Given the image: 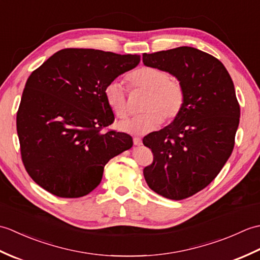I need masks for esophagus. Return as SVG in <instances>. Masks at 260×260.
<instances>
[{"mask_svg": "<svg viewBox=\"0 0 260 260\" xmlns=\"http://www.w3.org/2000/svg\"><path fill=\"white\" fill-rule=\"evenodd\" d=\"M133 143H134L135 145H141V144H142V140H141V137L134 136V137H133Z\"/></svg>", "mask_w": 260, "mask_h": 260, "instance_id": "esophagus-1", "label": "esophagus"}]
</instances>
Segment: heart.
<instances>
[{
    "instance_id": "b5f03b06",
    "label": "heart",
    "mask_w": 260,
    "mask_h": 260,
    "mask_svg": "<svg viewBox=\"0 0 260 260\" xmlns=\"http://www.w3.org/2000/svg\"><path fill=\"white\" fill-rule=\"evenodd\" d=\"M129 87L144 89L147 95L143 103L145 112L119 124L121 129L145 134L165 120H173L180 115L185 102V91L179 79L170 77L167 70L155 66H143L126 76ZM105 101L119 119L129 114L127 89L120 81L108 82L104 89Z\"/></svg>"
}]
</instances>
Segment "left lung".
I'll use <instances>...</instances> for the list:
<instances>
[{"mask_svg":"<svg viewBox=\"0 0 260 260\" xmlns=\"http://www.w3.org/2000/svg\"><path fill=\"white\" fill-rule=\"evenodd\" d=\"M143 62L167 70L184 88L173 123L143 139L153 153V163L143 170L147 185L183 200L211 183L233 153L240 117L234 82L221 61L191 47L144 53Z\"/></svg>","mask_w":260,"mask_h":260,"instance_id":"left-lung-1","label":"left lung"}]
</instances>
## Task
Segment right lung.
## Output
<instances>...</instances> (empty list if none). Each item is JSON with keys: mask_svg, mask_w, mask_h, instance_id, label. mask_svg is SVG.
I'll return each mask as SVG.
<instances>
[{"mask_svg": "<svg viewBox=\"0 0 260 260\" xmlns=\"http://www.w3.org/2000/svg\"><path fill=\"white\" fill-rule=\"evenodd\" d=\"M141 57L95 49L56 52L26 80L16 114L22 162L37 184L60 198H80L101 183L110 158L133 146L113 129L108 82Z\"/></svg>", "mask_w": 260, "mask_h": 260, "instance_id": "1", "label": "right lung"}]
</instances>
